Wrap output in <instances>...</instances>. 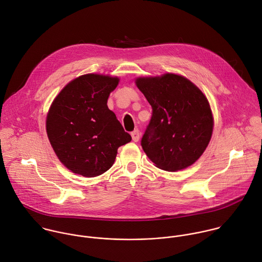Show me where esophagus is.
<instances>
[{
	"label": "esophagus",
	"mask_w": 262,
	"mask_h": 262,
	"mask_svg": "<svg viewBox=\"0 0 262 262\" xmlns=\"http://www.w3.org/2000/svg\"><path fill=\"white\" fill-rule=\"evenodd\" d=\"M140 130L139 129H135L133 133H132V138H133V141L134 142H138L140 140Z\"/></svg>",
	"instance_id": "34e87169"
}]
</instances>
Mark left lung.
<instances>
[{
    "mask_svg": "<svg viewBox=\"0 0 262 262\" xmlns=\"http://www.w3.org/2000/svg\"><path fill=\"white\" fill-rule=\"evenodd\" d=\"M136 83L152 107L141 140L147 156L167 171L192 165L212 135L213 117L206 97L189 79L172 73L139 77Z\"/></svg>",
    "mask_w": 262,
    "mask_h": 262,
    "instance_id": "8db88e82",
    "label": "left lung"
}]
</instances>
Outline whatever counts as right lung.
<instances>
[{
	"mask_svg": "<svg viewBox=\"0 0 262 262\" xmlns=\"http://www.w3.org/2000/svg\"><path fill=\"white\" fill-rule=\"evenodd\" d=\"M119 79L81 75L55 98L47 116V134L59 160L72 172L93 178L114 163L117 149L132 141L107 100Z\"/></svg>",
	"mask_w": 262,
	"mask_h": 262,
	"instance_id": "1",
	"label": "right lung"
}]
</instances>
